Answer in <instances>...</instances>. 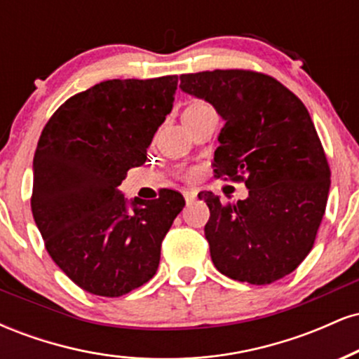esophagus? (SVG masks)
<instances>
[{
  "mask_svg": "<svg viewBox=\"0 0 359 359\" xmlns=\"http://www.w3.org/2000/svg\"><path fill=\"white\" fill-rule=\"evenodd\" d=\"M184 197H185V203L191 204L192 201L197 197V192L192 191V189H187V191H184Z\"/></svg>",
  "mask_w": 359,
  "mask_h": 359,
  "instance_id": "1",
  "label": "esophagus"
}]
</instances>
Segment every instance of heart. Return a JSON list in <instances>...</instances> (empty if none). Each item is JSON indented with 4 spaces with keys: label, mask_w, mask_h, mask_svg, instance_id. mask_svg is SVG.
Returning <instances> with one entry per match:
<instances>
[{
    "label": "heart",
    "mask_w": 359,
    "mask_h": 359,
    "mask_svg": "<svg viewBox=\"0 0 359 359\" xmlns=\"http://www.w3.org/2000/svg\"><path fill=\"white\" fill-rule=\"evenodd\" d=\"M199 106H204V104H203V102H196V104H191V106H189V108H187V109H194V108H199Z\"/></svg>",
    "instance_id": "heart-1"
}]
</instances>
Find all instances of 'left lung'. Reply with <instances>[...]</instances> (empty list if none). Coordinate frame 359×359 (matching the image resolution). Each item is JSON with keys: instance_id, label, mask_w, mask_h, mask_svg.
I'll return each instance as SVG.
<instances>
[{"instance_id": "8db88e82", "label": "left lung", "mask_w": 359, "mask_h": 359, "mask_svg": "<svg viewBox=\"0 0 359 359\" xmlns=\"http://www.w3.org/2000/svg\"><path fill=\"white\" fill-rule=\"evenodd\" d=\"M180 89L224 119L214 151L216 177L248 187L236 204L199 194L211 211L204 233L214 266L253 285L283 278L312 250L331 187L311 114L285 86L251 71L184 74Z\"/></svg>"}]
</instances>
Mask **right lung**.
<instances>
[{"label": "right lung", "mask_w": 359, "mask_h": 359, "mask_svg": "<svg viewBox=\"0 0 359 359\" xmlns=\"http://www.w3.org/2000/svg\"><path fill=\"white\" fill-rule=\"evenodd\" d=\"M177 76L111 79L69 97L40 135L32 212L50 258L86 292L119 297L156 273L160 246L185 205L163 189L155 201H128L126 172L174 102Z\"/></svg>", "instance_id": "right-lung-1"}]
</instances>
